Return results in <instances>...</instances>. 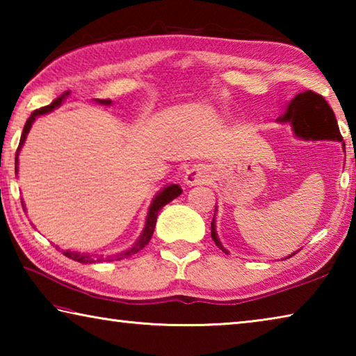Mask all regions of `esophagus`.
<instances>
[{
  "label": "esophagus",
  "mask_w": 356,
  "mask_h": 356,
  "mask_svg": "<svg viewBox=\"0 0 356 356\" xmlns=\"http://www.w3.org/2000/svg\"><path fill=\"white\" fill-rule=\"evenodd\" d=\"M209 177L210 174H209V168L206 165H195L184 172V182L188 186L206 184Z\"/></svg>",
  "instance_id": "obj_1"
}]
</instances>
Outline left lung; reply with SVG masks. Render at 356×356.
<instances>
[{
	"label": "left lung",
	"instance_id": "obj_1",
	"mask_svg": "<svg viewBox=\"0 0 356 356\" xmlns=\"http://www.w3.org/2000/svg\"><path fill=\"white\" fill-rule=\"evenodd\" d=\"M278 122L291 124L293 134L305 138V140H309L311 138V140L342 141L336 116L333 110L330 108L328 102L322 95L312 91H305L295 95L284 106V111L278 118ZM212 238L220 250L227 252V250L220 242L218 234H216L215 216L212 220ZM293 254L295 252L289 254L287 257H292Z\"/></svg>",
	"mask_w": 356,
	"mask_h": 356
}]
</instances>
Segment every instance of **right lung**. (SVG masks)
I'll return each mask as SVG.
<instances>
[{"mask_svg":"<svg viewBox=\"0 0 356 356\" xmlns=\"http://www.w3.org/2000/svg\"><path fill=\"white\" fill-rule=\"evenodd\" d=\"M65 95L67 94H63L61 97H58L55 102H51L50 105H47L44 108H40V110H35L31 116L28 118L25 127H23V134H22V138H20V144H19V149H17V154H15V174L19 172V154L20 150L23 147V144H25L26 141V136L29 134V130H31L34 120L38 119L39 116H44V114H48L51 113L53 110H56V108H59L63 105V102L65 99ZM95 102L100 105H111V100H102V99H95ZM182 195V188L177 184H171V185H166L161 188L156 195L154 196L152 202H150L149 206V210H147V216H146V225H144V229L141 232V236L138 237L136 242L134 243V246L129 250H125L122 252H118V254H113V256H108V257H104V256H91V254H84V252H76V251H70V250H65L63 251V254L65 257L69 259H74V261L76 262H81V264H92V262H100V261H119V259H124V257H130L131 254H136L138 251L143 250L144 246H146L150 238H152V234H154V229H155V225H156V215H159V212L161 209H163L168 202H171L172 200H176L177 196ZM22 206L25 207V204L22 202ZM26 210V209H25Z\"/></svg>","mask_w":356,"mask_h":356,"instance_id":"obj_1","label":"right lung"}]
</instances>
